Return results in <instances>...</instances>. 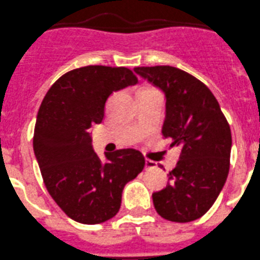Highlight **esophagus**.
<instances>
[{
  "mask_svg": "<svg viewBox=\"0 0 260 260\" xmlns=\"http://www.w3.org/2000/svg\"><path fill=\"white\" fill-rule=\"evenodd\" d=\"M155 162H153V160H149V159H145V170H150V169H154L155 167Z\"/></svg>",
  "mask_w": 260,
  "mask_h": 260,
  "instance_id": "obj_1",
  "label": "esophagus"
}]
</instances>
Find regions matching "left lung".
Masks as SVG:
<instances>
[{"label": "left lung", "mask_w": 260, "mask_h": 260, "mask_svg": "<svg viewBox=\"0 0 260 260\" xmlns=\"http://www.w3.org/2000/svg\"><path fill=\"white\" fill-rule=\"evenodd\" d=\"M166 97L162 135L181 149L170 181L153 192L157 213L172 222L200 218L213 206L230 170L231 130L207 85L174 66L135 68Z\"/></svg>", "instance_id": "1"}]
</instances>
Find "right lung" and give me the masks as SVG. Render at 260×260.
<instances>
[{
    "label": "right lung",
    "instance_id": "1",
    "mask_svg": "<svg viewBox=\"0 0 260 260\" xmlns=\"http://www.w3.org/2000/svg\"><path fill=\"white\" fill-rule=\"evenodd\" d=\"M126 68L85 66L61 76L39 107L33 148L44 185L71 219L97 224L117 214L122 190L145 166L139 150L105 153L102 162L88 128L101 123L113 91L137 85Z\"/></svg>",
    "mask_w": 260,
    "mask_h": 260
}]
</instances>
